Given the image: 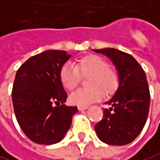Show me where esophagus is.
Returning a JSON list of instances; mask_svg holds the SVG:
<instances>
[{"mask_svg": "<svg viewBox=\"0 0 160 160\" xmlns=\"http://www.w3.org/2000/svg\"><path fill=\"white\" fill-rule=\"evenodd\" d=\"M78 111H81V112H82V111H85V110H87L88 109V107H78Z\"/></svg>", "mask_w": 160, "mask_h": 160, "instance_id": "obj_1", "label": "esophagus"}]
</instances>
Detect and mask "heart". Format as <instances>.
<instances>
[{
    "mask_svg": "<svg viewBox=\"0 0 160 160\" xmlns=\"http://www.w3.org/2000/svg\"><path fill=\"white\" fill-rule=\"evenodd\" d=\"M81 74L89 76L87 85L90 88L79 89L73 93L69 100L79 107H88L100 100L103 95L111 96L118 88L119 78L117 73L109 67V63L100 56L90 54L79 59L76 65L65 63L60 70V81L64 89L74 90L79 82Z\"/></svg>",
    "mask_w": 160,
    "mask_h": 160,
    "instance_id": "heart-1",
    "label": "heart"
}]
</instances>
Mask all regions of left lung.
<instances>
[{"mask_svg": "<svg viewBox=\"0 0 160 160\" xmlns=\"http://www.w3.org/2000/svg\"><path fill=\"white\" fill-rule=\"evenodd\" d=\"M111 59L119 84L105 104L103 119L95 126L98 139L111 145H126L142 132L149 112L150 92L146 75L133 56L115 48L94 49Z\"/></svg>", "mask_w": 160, "mask_h": 160, "instance_id": "left-lung-1", "label": "left lung"}]
</instances>
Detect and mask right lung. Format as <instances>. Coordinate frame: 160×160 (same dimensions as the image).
<instances>
[{
  "label": "right lung",
  "instance_id": "add662e5",
  "mask_svg": "<svg viewBox=\"0 0 160 160\" xmlns=\"http://www.w3.org/2000/svg\"><path fill=\"white\" fill-rule=\"evenodd\" d=\"M70 57L64 50H46L29 58L17 71L12 90L15 115L35 143L61 142L78 112L77 107L64 104L67 95L60 81V70Z\"/></svg>",
  "mask_w": 160,
  "mask_h": 160
}]
</instances>
